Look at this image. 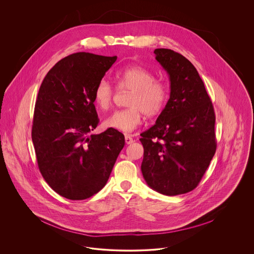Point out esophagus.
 I'll return each mask as SVG.
<instances>
[{
	"mask_svg": "<svg viewBox=\"0 0 254 254\" xmlns=\"http://www.w3.org/2000/svg\"><path fill=\"white\" fill-rule=\"evenodd\" d=\"M125 141H126V143H127V145L132 144L133 138L130 135H125Z\"/></svg>",
	"mask_w": 254,
	"mask_h": 254,
	"instance_id": "1",
	"label": "esophagus"
}]
</instances>
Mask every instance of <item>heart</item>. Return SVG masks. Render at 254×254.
Segmentation results:
<instances>
[{
	"label": "heart",
	"instance_id": "heart-1",
	"mask_svg": "<svg viewBox=\"0 0 254 254\" xmlns=\"http://www.w3.org/2000/svg\"><path fill=\"white\" fill-rule=\"evenodd\" d=\"M119 90L129 91L127 109L117 110L104 121V127L123 132H130L143 121V113L154 117L166 107L169 96V85L142 66H132L120 70L115 75ZM114 89L109 82L102 80L97 84L93 98L97 107L102 110L112 105Z\"/></svg>",
	"mask_w": 254,
	"mask_h": 254
}]
</instances>
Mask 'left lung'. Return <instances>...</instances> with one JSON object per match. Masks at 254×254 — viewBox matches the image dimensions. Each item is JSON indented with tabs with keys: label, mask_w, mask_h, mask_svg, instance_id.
Wrapping results in <instances>:
<instances>
[{
	"label": "left lung",
	"mask_w": 254,
	"mask_h": 254,
	"mask_svg": "<svg viewBox=\"0 0 254 254\" xmlns=\"http://www.w3.org/2000/svg\"><path fill=\"white\" fill-rule=\"evenodd\" d=\"M154 53L169 74L170 97L155 125L141 134V169L152 190L174 196L193 190L215 154V113L190 61L171 49Z\"/></svg>",
	"instance_id": "obj_1"
}]
</instances>
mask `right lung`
I'll return each instance as SVG.
<instances>
[{
	"label": "right lung",
	"mask_w": 254,
	"mask_h": 254,
	"mask_svg": "<svg viewBox=\"0 0 254 254\" xmlns=\"http://www.w3.org/2000/svg\"><path fill=\"white\" fill-rule=\"evenodd\" d=\"M116 60L74 53L59 61L40 86L31 130L37 163L49 187L66 199L99 192L125 145L116 129L90 134L99 124L94 89Z\"/></svg>",
	"instance_id": "add662e5"
}]
</instances>
